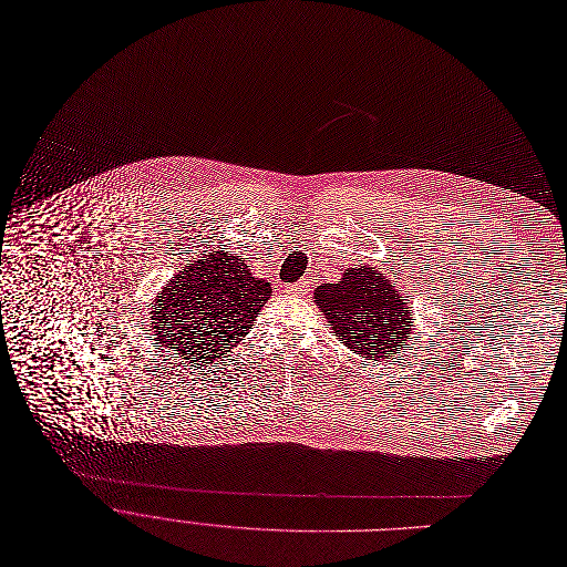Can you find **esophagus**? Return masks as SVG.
Listing matches in <instances>:
<instances>
[{
	"label": "esophagus",
	"instance_id": "1",
	"mask_svg": "<svg viewBox=\"0 0 567 567\" xmlns=\"http://www.w3.org/2000/svg\"><path fill=\"white\" fill-rule=\"evenodd\" d=\"M284 292L286 295H292V297H303L310 292V281L308 279H301L297 284H290V286H284Z\"/></svg>",
	"mask_w": 567,
	"mask_h": 567
}]
</instances>
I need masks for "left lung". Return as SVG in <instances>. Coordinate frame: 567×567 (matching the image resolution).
I'll return each mask as SVG.
<instances>
[{
    "label": "left lung",
    "instance_id": "8db88e82",
    "mask_svg": "<svg viewBox=\"0 0 567 567\" xmlns=\"http://www.w3.org/2000/svg\"><path fill=\"white\" fill-rule=\"evenodd\" d=\"M312 299L339 344L360 358L389 362L413 351L409 303L380 270L349 268L337 284L317 286Z\"/></svg>",
    "mask_w": 567,
    "mask_h": 567
}]
</instances>
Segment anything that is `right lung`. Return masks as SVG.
<instances>
[{
	"label": "right lung",
	"mask_w": 567,
	"mask_h": 567,
	"mask_svg": "<svg viewBox=\"0 0 567 567\" xmlns=\"http://www.w3.org/2000/svg\"><path fill=\"white\" fill-rule=\"evenodd\" d=\"M272 288L225 248L178 270L150 310L154 342L181 360L212 364L252 328Z\"/></svg>",
	"instance_id": "right-lung-1"
}]
</instances>
